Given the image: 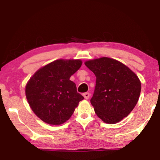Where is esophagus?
Wrapping results in <instances>:
<instances>
[{
	"instance_id": "esophagus-1",
	"label": "esophagus",
	"mask_w": 160,
	"mask_h": 160,
	"mask_svg": "<svg viewBox=\"0 0 160 160\" xmlns=\"http://www.w3.org/2000/svg\"><path fill=\"white\" fill-rule=\"evenodd\" d=\"M89 95H89V92H85V93L83 94V96H84L85 99H87V100L89 99Z\"/></svg>"
}]
</instances>
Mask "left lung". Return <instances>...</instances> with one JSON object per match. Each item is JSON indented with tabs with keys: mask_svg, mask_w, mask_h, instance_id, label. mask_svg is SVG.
Returning a JSON list of instances; mask_svg holds the SVG:
<instances>
[{
	"mask_svg": "<svg viewBox=\"0 0 160 160\" xmlns=\"http://www.w3.org/2000/svg\"><path fill=\"white\" fill-rule=\"evenodd\" d=\"M96 76L91 104L107 124L121 121L133 110L139 99L141 84L134 72L123 63L108 58L85 62Z\"/></svg>",
	"mask_w": 160,
	"mask_h": 160,
	"instance_id": "obj_1",
	"label": "left lung"
}]
</instances>
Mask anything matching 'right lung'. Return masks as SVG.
Masks as SVG:
<instances>
[{
  "instance_id": "add662e5",
  "label": "right lung",
  "mask_w": 160,
  "mask_h": 160,
  "mask_svg": "<svg viewBox=\"0 0 160 160\" xmlns=\"http://www.w3.org/2000/svg\"><path fill=\"white\" fill-rule=\"evenodd\" d=\"M82 64L80 60H57L38 70L28 81L26 98L42 121L53 125L63 124L84 99L70 80Z\"/></svg>"
}]
</instances>
